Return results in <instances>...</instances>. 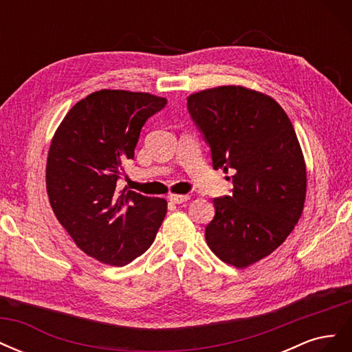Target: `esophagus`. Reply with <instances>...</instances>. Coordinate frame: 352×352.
Returning <instances> with one entry per match:
<instances>
[{
    "instance_id": "esophagus-1",
    "label": "esophagus",
    "mask_w": 352,
    "mask_h": 352,
    "mask_svg": "<svg viewBox=\"0 0 352 352\" xmlns=\"http://www.w3.org/2000/svg\"><path fill=\"white\" fill-rule=\"evenodd\" d=\"M168 199L175 202V204H182V202H186L190 199L189 195H170Z\"/></svg>"
}]
</instances>
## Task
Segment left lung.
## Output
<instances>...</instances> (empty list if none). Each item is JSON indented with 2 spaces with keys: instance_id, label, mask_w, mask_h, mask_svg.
Here are the masks:
<instances>
[{
  "instance_id": "1",
  "label": "left lung",
  "mask_w": 352,
  "mask_h": 352,
  "mask_svg": "<svg viewBox=\"0 0 352 352\" xmlns=\"http://www.w3.org/2000/svg\"><path fill=\"white\" fill-rule=\"evenodd\" d=\"M188 110L211 148L212 167L233 173V194L212 199L206 241L221 261L248 267L278 250L302 214L300 141L278 102L241 85L190 94Z\"/></svg>"
}]
</instances>
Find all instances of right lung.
<instances>
[{
  "label": "right lung",
  "mask_w": 352,
  "mask_h": 352,
  "mask_svg": "<svg viewBox=\"0 0 352 352\" xmlns=\"http://www.w3.org/2000/svg\"><path fill=\"white\" fill-rule=\"evenodd\" d=\"M166 102L101 89L74 104L52 136L45 175L52 211L78 248L104 264L122 267L140 257L164 220V198L119 190L117 180L144 123Z\"/></svg>",
  "instance_id": "1"
}]
</instances>
